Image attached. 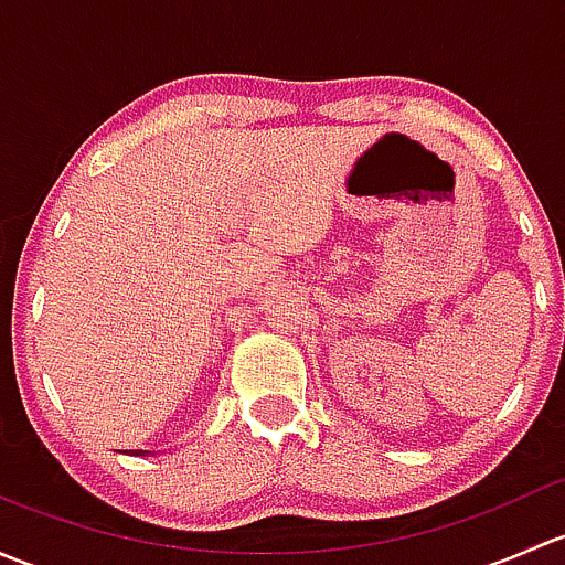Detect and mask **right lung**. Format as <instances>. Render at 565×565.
Returning a JSON list of instances; mask_svg holds the SVG:
<instances>
[{
    "label": "right lung",
    "mask_w": 565,
    "mask_h": 565,
    "mask_svg": "<svg viewBox=\"0 0 565 565\" xmlns=\"http://www.w3.org/2000/svg\"><path fill=\"white\" fill-rule=\"evenodd\" d=\"M136 454H141V457H147V454H152V451H136Z\"/></svg>",
    "instance_id": "obj_1"
}]
</instances>
